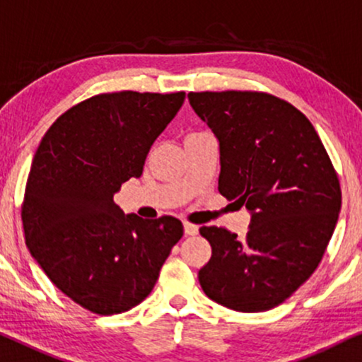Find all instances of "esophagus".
Instances as JSON below:
<instances>
[{
  "mask_svg": "<svg viewBox=\"0 0 362 362\" xmlns=\"http://www.w3.org/2000/svg\"><path fill=\"white\" fill-rule=\"evenodd\" d=\"M184 230H185V235L192 237V235H197V231H199V226L190 223V221H184Z\"/></svg>",
  "mask_w": 362,
  "mask_h": 362,
  "instance_id": "1",
  "label": "esophagus"
}]
</instances>
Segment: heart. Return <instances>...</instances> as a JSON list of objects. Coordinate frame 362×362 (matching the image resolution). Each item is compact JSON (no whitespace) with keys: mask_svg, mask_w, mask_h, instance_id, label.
Here are the masks:
<instances>
[{"mask_svg":"<svg viewBox=\"0 0 362 362\" xmlns=\"http://www.w3.org/2000/svg\"><path fill=\"white\" fill-rule=\"evenodd\" d=\"M195 136H197V134H195Z\"/></svg>","mask_w":362,"mask_h":362,"instance_id":"1","label":"heart"}]
</instances>
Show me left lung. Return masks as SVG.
Masks as SVG:
<instances>
[{
	"mask_svg": "<svg viewBox=\"0 0 362 362\" xmlns=\"http://www.w3.org/2000/svg\"><path fill=\"white\" fill-rule=\"evenodd\" d=\"M192 107L220 142V194L252 210L243 238L202 226L211 258L202 290L221 306L268 311L321 263L341 210V185L310 119L258 90L190 93Z\"/></svg>",
	"mask_w": 362,
	"mask_h": 362,
	"instance_id": "obj_1",
	"label": "left lung"
}]
</instances>
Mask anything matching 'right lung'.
<instances>
[{"mask_svg":"<svg viewBox=\"0 0 362 362\" xmlns=\"http://www.w3.org/2000/svg\"><path fill=\"white\" fill-rule=\"evenodd\" d=\"M184 99V90L95 94L61 114L37 147L21 204L24 240L84 310L109 316L142 303L184 235L175 216L144 220L114 202L124 182L142 175Z\"/></svg>","mask_w":362,"mask_h":362,"instance_id":"1","label":"right lung"}]
</instances>
